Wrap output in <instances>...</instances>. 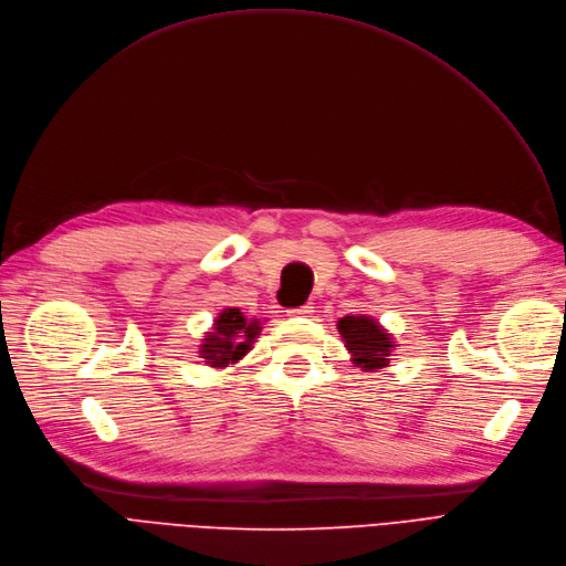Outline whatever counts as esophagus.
Here are the masks:
<instances>
[{"mask_svg":"<svg viewBox=\"0 0 566 566\" xmlns=\"http://www.w3.org/2000/svg\"><path fill=\"white\" fill-rule=\"evenodd\" d=\"M313 313V306L311 304H302V306H295V308H287V315H292V318H306V315Z\"/></svg>","mask_w":566,"mask_h":566,"instance_id":"34e87169","label":"esophagus"}]
</instances>
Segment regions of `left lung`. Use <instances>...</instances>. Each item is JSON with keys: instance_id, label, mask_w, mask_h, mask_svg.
<instances>
[{"instance_id": "left-lung-1", "label": "left lung", "mask_w": 566, "mask_h": 566, "mask_svg": "<svg viewBox=\"0 0 566 566\" xmlns=\"http://www.w3.org/2000/svg\"><path fill=\"white\" fill-rule=\"evenodd\" d=\"M336 329L344 336V344L353 355L355 367L361 371L388 367L395 342L369 315H346V318L338 321Z\"/></svg>"}]
</instances>
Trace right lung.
Instances as JSON below:
<instances>
[{"instance_id": "1", "label": "right lung", "mask_w": 566, "mask_h": 566, "mask_svg": "<svg viewBox=\"0 0 566 566\" xmlns=\"http://www.w3.org/2000/svg\"><path fill=\"white\" fill-rule=\"evenodd\" d=\"M260 329V323L248 321L239 308H224L213 321V332L201 338L199 355L213 369L234 365L251 350Z\"/></svg>"}]
</instances>
